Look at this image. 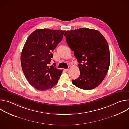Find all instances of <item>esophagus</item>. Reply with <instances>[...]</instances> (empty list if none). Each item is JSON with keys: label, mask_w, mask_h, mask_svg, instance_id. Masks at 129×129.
I'll use <instances>...</instances> for the list:
<instances>
[{"label": "esophagus", "mask_w": 129, "mask_h": 129, "mask_svg": "<svg viewBox=\"0 0 129 129\" xmlns=\"http://www.w3.org/2000/svg\"><path fill=\"white\" fill-rule=\"evenodd\" d=\"M70 69V67H68V68L65 69L64 70H65L66 71H68V70H69Z\"/></svg>", "instance_id": "esophagus-1"}]
</instances>
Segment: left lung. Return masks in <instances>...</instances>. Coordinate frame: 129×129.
<instances>
[{
  "label": "left lung",
  "mask_w": 129,
  "mask_h": 129,
  "mask_svg": "<svg viewBox=\"0 0 129 129\" xmlns=\"http://www.w3.org/2000/svg\"><path fill=\"white\" fill-rule=\"evenodd\" d=\"M67 43L78 59L80 77L72 84L86 90L93 89L104 79L108 72L110 56L108 43L98 30L86 28L66 31Z\"/></svg>",
  "instance_id": "left-lung-1"
}]
</instances>
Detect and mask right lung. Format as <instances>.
I'll list each match as a JSON object with an SVG mask.
<instances>
[{
  "mask_svg": "<svg viewBox=\"0 0 129 129\" xmlns=\"http://www.w3.org/2000/svg\"><path fill=\"white\" fill-rule=\"evenodd\" d=\"M65 30L39 29L28 37L21 55V64L29 83L38 90L56 86L62 73L53 65L52 52L62 41Z\"/></svg>",
  "mask_w": 129,
  "mask_h": 129,
  "instance_id": "right-lung-1",
  "label": "right lung"
}]
</instances>
